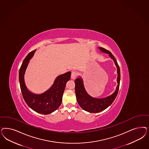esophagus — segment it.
Instances as JSON below:
<instances>
[{"mask_svg":"<svg viewBox=\"0 0 149 149\" xmlns=\"http://www.w3.org/2000/svg\"><path fill=\"white\" fill-rule=\"evenodd\" d=\"M78 73L77 71H72V73H71V78L73 79H75L78 76Z\"/></svg>","mask_w":149,"mask_h":149,"instance_id":"1","label":"esophagus"}]
</instances>
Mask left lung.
<instances>
[{
    "mask_svg": "<svg viewBox=\"0 0 149 149\" xmlns=\"http://www.w3.org/2000/svg\"><path fill=\"white\" fill-rule=\"evenodd\" d=\"M99 49L102 52L108 54L110 57L113 60L114 63H115L117 69L118 77L117 79V81L118 85L117 86L115 91L112 95L104 98L97 99L91 97L86 93L84 86L83 81L82 78L81 77L77 78L74 81L75 92L77 102L81 106V107L84 110L90 113L100 112L105 110L109 106H110L115 100L118 94L120 83V68L115 58L110 52L107 50L101 47H99Z\"/></svg>",
    "mask_w": 149,
    "mask_h": 149,
    "instance_id": "obj_1",
    "label": "left lung"
}]
</instances>
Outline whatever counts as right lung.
<instances>
[{"label": "right lung", "instance_id": "obj_1", "mask_svg": "<svg viewBox=\"0 0 149 149\" xmlns=\"http://www.w3.org/2000/svg\"><path fill=\"white\" fill-rule=\"evenodd\" d=\"M35 52L36 50L29 53L19 68L20 88L24 101L31 109L39 113L48 115L56 110L61 104L64 90L66 83L71 78V73L68 72L59 75L52 86L42 94H36L29 91L24 83V73Z\"/></svg>", "mask_w": 149, "mask_h": 149}]
</instances>
